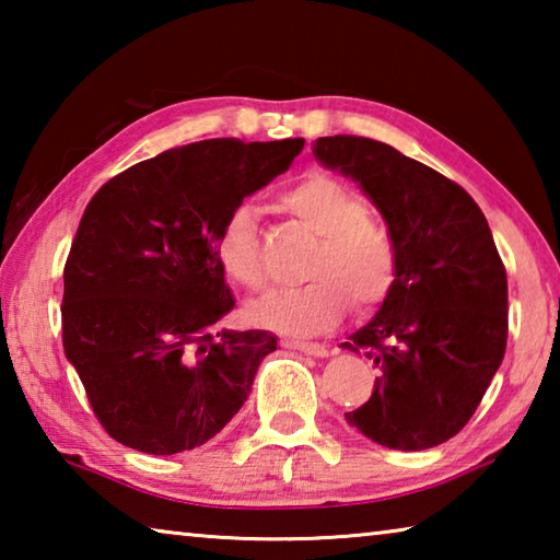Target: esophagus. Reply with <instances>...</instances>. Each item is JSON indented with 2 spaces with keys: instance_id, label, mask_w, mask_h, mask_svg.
Wrapping results in <instances>:
<instances>
[{
  "instance_id": "obj_1",
  "label": "esophagus",
  "mask_w": 560,
  "mask_h": 560,
  "mask_svg": "<svg viewBox=\"0 0 560 560\" xmlns=\"http://www.w3.org/2000/svg\"><path fill=\"white\" fill-rule=\"evenodd\" d=\"M287 346L293 348V350H301V353H306V355H314V358L328 355V348L320 346V343H303V340H287Z\"/></svg>"
}]
</instances>
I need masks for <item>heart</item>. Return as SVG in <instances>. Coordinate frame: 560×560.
I'll return each instance as SVG.
<instances>
[{
    "label": "heart",
    "mask_w": 560,
    "mask_h": 560,
    "mask_svg": "<svg viewBox=\"0 0 560 560\" xmlns=\"http://www.w3.org/2000/svg\"><path fill=\"white\" fill-rule=\"evenodd\" d=\"M291 217L318 234L296 289H281L252 306L257 324L283 334H320L346 314L373 311L390 296L397 279V249L390 230L368 210L353 185L330 173H308L279 195ZM217 259L226 277L249 291L267 287L257 212L236 205L217 232Z\"/></svg>",
    "instance_id": "obj_1"
}]
</instances>
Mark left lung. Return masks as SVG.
Masks as SVG:
<instances>
[{"label":"left lung","instance_id":"obj_1","mask_svg":"<svg viewBox=\"0 0 560 560\" xmlns=\"http://www.w3.org/2000/svg\"><path fill=\"white\" fill-rule=\"evenodd\" d=\"M314 155L358 179L397 249L390 296L340 343L377 371L346 420L383 447H438L471 420L506 350V269L487 217L454 179L377 140L318 138Z\"/></svg>","mask_w":560,"mask_h":560}]
</instances>
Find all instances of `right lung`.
<instances>
[{"mask_svg": "<svg viewBox=\"0 0 560 560\" xmlns=\"http://www.w3.org/2000/svg\"><path fill=\"white\" fill-rule=\"evenodd\" d=\"M303 138L165 150L91 197L63 267L61 338L113 440L177 454L240 412L269 330H220L234 299L217 259L232 207L281 175Z\"/></svg>", "mask_w": 560, "mask_h": 560, "instance_id": "obj_1", "label": "right lung"}]
</instances>
